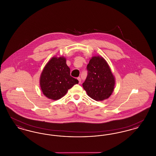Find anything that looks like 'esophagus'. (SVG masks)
Segmentation results:
<instances>
[{
  "instance_id": "esophagus-1",
  "label": "esophagus",
  "mask_w": 156,
  "mask_h": 156,
  "mask_svg": "<svg viewBox=\"0 0 156 156\" xmlns=\"http://www.w3.org/2000/svg\"><path fill=\"white\" fill-rule=\"evenodd\" d=\"M77 79H78V81H79V83H81V78H80V77H78Z\"/></svg>"
}]
</instances>
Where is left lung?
<instances>
[{
    "instance_id": "8db88e82",
    "label": "left lung",
    "mask_w": 156,
    "mask_h": 156,
    "mask_svg": "<svg viewBox=\"0 0 156 156\" xmlns=\"http://www.w3.org/2000/svg\"><path fill=\"white\" fill-rule=\"evenodd\" d=\"M87 69L88 75L82 86L88 95L97 101L108 99L113 92L115 81L106 61L102 57H94Z\"/></svg>"
}]
</instances>
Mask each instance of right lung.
I'll list each match as a JSON object with an SVG mask.
<instances>
[{
	"label": "right lung",
	"instance_id": "add662e5",
	"mask_svg": "<svg viewBox=\"0 0 156 156\" xmlns=\"http://www.w3.org/2000/svg\"><path fill=\"white\" fill-rule=\"evenodd\" d=\"M40 81L43 94L52 100L64 97L68 89L78 83V80L70 75L66 59L62 57H53L50 60L41 74Z\"/></svg>",
	"mask_w": 156,
	"mask_h": 156
}]
</instances>
